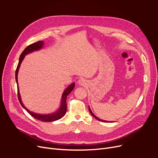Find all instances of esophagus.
<instances>
[{"label": "esophagus", "mask_w": 158, "mask_h": 158, "mask_svg": "<svg viewBox=\"0 0 158 158\" xmlns=\"http://www.w3.org/2000/svg\"><path fill=\"white\" fill-rule=\"evenodd\" d=\"M77 83H78L79 85H81V86H85V85H86V80L84 79H79V80L78 81Z\"/></svg>", "instance_id": "esophagus-1"}]
</instances>
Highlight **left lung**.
I'll list each match as a JSON object with an SVG mask.
<instances>
[{"label":"left lung","mask_w":158,"mask_h":158,"mask_svg":"<svg viewBox=\"0 0 158 158\" xmlns=\"http://www.w3.org/2000/svg\"><path fill=\"white\" fill-rule=\"evenodd\" d=\"M88 109H89V112H90V113H91V114H92L93 117L95 118H96L97 120H99V121H101V122H108L109 121H106V120H101V119H100V118H98V117H97L93 113V112L92 111V110H90V107H89V106L88 107Z\"/></svg>","instance_id":"1"}]
</instances>
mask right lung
<instances>
[{
  "label": "right lung",
  "mask_w": 158,
  "mask_h": 158,
  "mask_svg": "<svg viewBox=\"0 0 158 158\" xmlns=\"http://www.w3.org/2000/svg\"><path fill=\"white\" fill-rule=\"evenodd\" d=\"M44 44V41H39L38 42L34 43L32 44H31L30 45L27 46L26 48L24 49V51L22 52V54H20V58H19V62L17 66V68H16V72H15V79H16V84H17V89H18V97H19V101L20 103V104L22 105V106L23 107V108L26 110L32 117H34L35 118L41 120L42 122H54L56 120H59L60 118H61L64 115V114L66 112V109H67V107H66V97L69 95V94L72 92V91L73 89L74 86H75V83L73 82L71 85H70L67 88H66L64 91L62 95V97H61V105L59 110H58L57 111L53 113H51V114H38V113H33L32 111H30L27 107H26L23 105V104L22 103V99H21V97H20V94L19 92V85H18V73H19V70L20 66V64L23 60V58L25 57V56L32 52L34 51H39L41 48H43Z\"/></svg>",
  "instance_id": "1"
}]
</instances>
